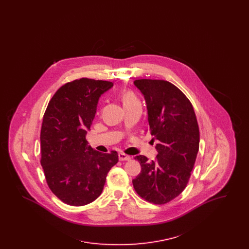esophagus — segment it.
<instances>
[{
	"mask_svg": "<svg viewBox=\"0 0 249 249\" xmlns=\"http://www.w3.org/2000/svg\"><path fill=\"white\" fill-rule=\"evenodd\" d=\"M119 160H130V157L129 155L125 154V153H119Z\"/></svg>",
	"mask_w": 249,
	"mask_h": 249,
	"instance_id": "1",
	"label": "esophagus"
}]
</instances>
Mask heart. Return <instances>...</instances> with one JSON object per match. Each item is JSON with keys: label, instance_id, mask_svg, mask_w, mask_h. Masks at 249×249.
<instances>
[{"label": "heart", "instance_id": "obj_1", "mask_svg": "<svg viewBox=\"0 0 249 249\" xmlns=\"http://www.w3.org/2000/svg\"><path fill=\"white\" fill-rule=\"evenodd\" d=\"M121 98H122V101H123V105H124V107L139 102V100H138V98H137L136 94H135L132 90H130V89H126V90H124V91L122 92V94H121Z\"/></svg>", "mask_w": 249, "mask_h": 249}]
</instances>
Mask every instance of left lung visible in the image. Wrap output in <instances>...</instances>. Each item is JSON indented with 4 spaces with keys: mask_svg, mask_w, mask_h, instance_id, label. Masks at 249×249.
I'll use <instances>...</instances> for the list:
<instances>
[{
    "mask_svg": "<svg viewBox=\"0 0 249 249\" xmlns=\"http://www.w3.org/2000/svg\"><path fill=\"white\" fill-rule=\"evenodd\" d=\"M134 85L147 105L149 131L158 141V155L148 160L139 155L141 173L132 180L137 194L164 204L186 189L199 151L200 131L193 107L177 86L166 80L138 79Z\"/></svg>",
    "mask_w": 249,
    "mask_h": 249,
    "instance_id": "8db88e82",
    "label": "left lung"
}]
</instances>
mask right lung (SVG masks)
<instances>
[{
    "instance_id": "1",
    "label": "right lung",
    "mask_w": 249,
    "mask_h": 249,
    "mask_svg": "<svg viewBox=\"0 0 249 249\" xmlns=\"http://www.w3.org/2000/svg\"><path fill=\"white\" fill-rule=\"evenodd\" d=\"M110 81L83 77L62 85L53 95L41 128V165L48 188L66 204L83 206L102 193L110 169L119 161L115 150L101 153L88 146L87 130L101 94Z\"/></svg>"
}]
</instances>
